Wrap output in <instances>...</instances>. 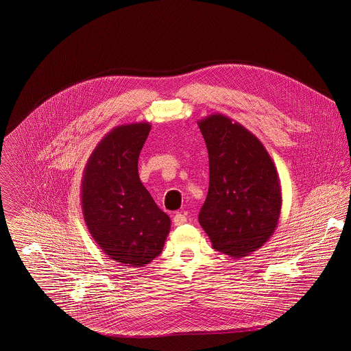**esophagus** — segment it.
I'll return each mask as SVG.
<instances>
[{
  "label": "esophagus",
  "instance_id": "esophagus-1",
  "mask_svg": "<svg viewBox=\"0 0 351 351\" xmlns=\"http://www.w3.org/2000/svg\"><path fill=\"white\" fill-rule=\"evenodd\" d=\"M173 222H174V225H176V226H181V225H184V223L186 222V217H185V214L177 213V214L174 215V218H173Z\"/></svg>",
  "mask_w": 351,
  "mask_h": 351
}]
</instances>
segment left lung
<instances>
[{
	"label": "left lung",
	"mask_w": 351,
	"mask_h": 351,
	"mask_svg": "<svg viewBox=\"0 0 351 351\" xmlns=\"http://www.w3.org/2000/svg\"><path fill=\"white\" fill-rule=\"evenodd\" d=\"M209 153V191L198 221L211 246L246 257L273 235L282 208L277 169L245 126L219 113L199 119Z\"/></svg>",
	"instance_id": "1"
}]
</instances>
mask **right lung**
<instances>
[{
  "instance_id": "1",
  "label": "right lung",
  "mask_w": 351,
  "mask_h": 351,
  "mask_svg": "<svg viewBox=\"0 0 351 351\" xmlns=\"http://www.w3.org/2000/svg\"><path fill=\"white\" fill-rule=\"evenodd\" d=\"M152 125L136 122L110 130L90 154L82 176L84 219L101 250L122 265L143 267L158 257L170 232L138 176L141 149Z\"/></svg>"
}]
</instances>
